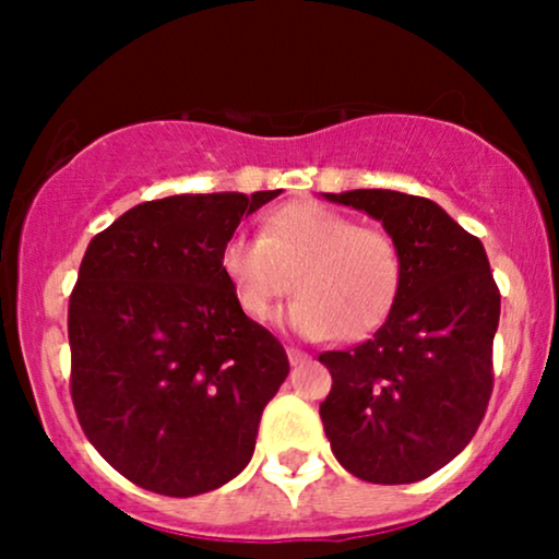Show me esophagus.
<instances>
[{"label": "esophagus", "instance_id": "1", "mask_svg": "<svg viewBox=\"0 0 559 559\" xmlns=\"http://www.w3.org/2000/svg\"><path fill=\"white\" fill-rule=\"evenodd\" d=\"M286 355H288V362H292V365H305L307 360H310V355H307V352L297 349V346H288Z\"/></svg>", "mask_w": 559, "mask_h": 559}]
</instances>
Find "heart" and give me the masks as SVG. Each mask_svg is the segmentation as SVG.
Listing matches in <instances>:
<instances>
[{
  "label": "heart",
  "mask_w": 559,
  "mask_h": 559,
  "mask_svg": "<svg viewBox=\"0 0 559 559\" xmlns=\"http://www.w3.org/2000/svg\"><path fill=\"white\" fill-rule=\"evenodd\" d=\"M221 271L249 318L265 323L297 294L288 325L305 338L360 342L381 329L402 288L400 243L383 228L320 202H292L262 221L260 236L234 234Z\"/></svg>",
  "instance_id": "1"
}]
</instances>
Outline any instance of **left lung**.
I'll use <instances>...</instances> for the list:
<instances>
[{"label": "left lung", "mask_w": 559, "mask_h": 559, "mask_svg": "<svg viewBox=\"0 0 559 559\" xmlns=\"http://www.w3.org/2000/svg\"><path fill=\"white\" fill-rule=\"evenodd\" d=\"M368 213L400 243V297L373 338L318 357L333 454L370 484H415L457 457L489 404L499 288L476 236L426 197L389 189L323 194Z\"/></svg>", "instance_id": "left-lung-1"}]
</instances>
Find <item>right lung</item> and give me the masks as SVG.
<instances>
[{"instance_id":"right-lung-1","label":"right lung","mask_w":559,"mask_h":559,"mask_svg":"<svg viewBox=\"0 0 559 559\" xmlns=\"http://www.w3.org/2000/svg\"><path fill=\"white\" fill-rule=\"evenodd\" d=\"M281 194H178L96 234L70 294V396L96 452L165 497H194L252 460L288 376L278 338L243 316L221 249Z\"/></svg>"}]
</instances>
